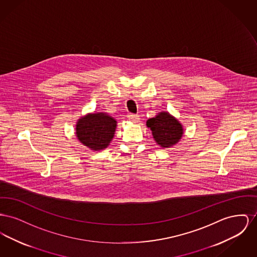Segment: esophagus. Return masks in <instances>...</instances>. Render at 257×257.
<instances>
[{"mask_svg":"<svg viewBox=\"0 0 257 257\" xmlns=\"http://www.w3.org/2000/svg\"><path fill=\"white\" fill-rule=\"evenodd\" d=\"M128 118L133 123L139 122V120H140V116H139L138 114H133V113L129 114V115H128Z\"/></svg>","mask_w":257,"mask_h":257,"instance_id":"obj_1","label":"esophagus"}]
</instances>
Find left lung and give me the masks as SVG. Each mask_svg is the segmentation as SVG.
I'll use <instances>...</instances> for the list:
<instances>
[{"instance_id":"1","label":"left lung","mask_w":257,"mask_h":257,"mask_svg":"<svg viewBox=\"0 0 257 257\" xmlns=\"http://www.w3.org/2000/svg\"><path fill=\"white\" fill-rule=\"evenodd\" d=\"M147 125L157 145L163 148L173 147L183 136L182 124L168 111H162L155 117L149 118Z\"/></svg>"}]
</instances>
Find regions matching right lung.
Wrapping results in <instances>:
<instances>
[{
	"instance_id": "1",
	"label": "right lung",
	"mask_w": 257,
	"mask_h": 257,
	"mask_svg": "<svg viewBox=\"0 0 257 257\" xmlns=\"http://www.w3.org/2000/svg\"><path fill=\"white\" fill-rule=\"evenodd\" d=\"M116 128V120L106 112L88 113L76 124V137L92 150H102L110 145Z\"/></svg>"
}]
</instances>
